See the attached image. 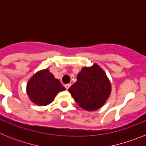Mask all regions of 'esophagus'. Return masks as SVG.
I'll use <instances>...</instances> for the list:
<instances>
[{
	"label": "esophagus",
	"instance_id": "esophagus-1",
	"mask_svg": "<svg viewBox=\"0 0 146 146\" xmlns=\"http://www.w3.org/2000/svg\"><path fill=\"white\" fill-rule=\"evenodd\" d=\"M65 88H66V89H67V90H68V89L69 88H70V86H71V84H66V85H65Z\"/></svg>",
	"mask_w": 146,
	"mask_h": 146
}]
</instances>
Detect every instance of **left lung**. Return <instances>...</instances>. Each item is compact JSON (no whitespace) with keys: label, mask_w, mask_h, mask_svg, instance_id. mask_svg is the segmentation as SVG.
I'll list each match as a JSON object with an SVG mask.
<instances>
[{"label":"left lung","mask_w":146,"mask_h":146,"mask_svg":"<svg viewBox=\"0 0 146 146\" xmlns=\"http://www.w3.org/2000/svg\"><path fill=\"white\" fill-rule=\"evenodd\" d=\"M77 81L69 88L76 102L86 110L99 109L109 97L111 86L104 71L96 64L84 67L77 74Z\"/></svg>","instance_id":"1"}]
</instances>
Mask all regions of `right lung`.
Listing matches in <instances>:
<instances>
[{
    "mask_svg": "<svg viewBox=\"0 0 146 146\" xmlns=\"http://www.w3.org/2000/svg\"><path fill=\"white\" fill-rule=\"evenodd\" d=\"M65 90L58 80L47 69L37 72L27 85V94L34 104L45 106L54 100L60 91Z\"/></svg>",
    "mask_w": 146,
    "mask_h": 146,
    "instance_id": "add662e5",
    "label": "right lung"
}]
</instances>
